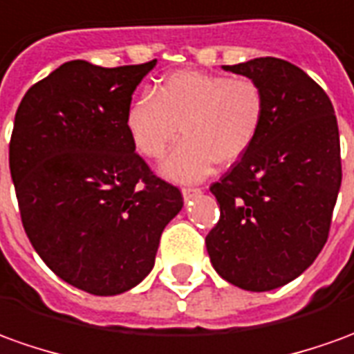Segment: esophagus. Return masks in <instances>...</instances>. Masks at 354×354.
<instances>
[{"instance_id":"1","label":"esophagus","mask_w":354,"mask_h":354,"mask_svg":"<svg viewBox=\"0 0 354 354\" xmlns=\"http://www.w3.org/2000/svg\"><path fill=\"white\" fill-rule=\"evenodd\" d=\"M201 192L202 189H198V187H183V196H185V201H189V198L201 194Z\"/></svg>"}]
</instances>
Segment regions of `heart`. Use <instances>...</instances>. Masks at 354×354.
<instances>
[{"label": "heart", "instance_id": "1", "mask_svg": "<svg viewBox=\"0 0 354 354\" xmlns=\"http://www.w3.org/2000/svg\"><path fill=\"white\" fill-rule=\"evenodd\" d=\"M268 115L262 84L202 71H177L136 98L125 113L135 150L148 160L162 158L181 133V142L163 162L173 181H201L214 167L231 165L254 146Z\"/></svg>", "mask_w": 354, "mask_h": 354}]
</instances>
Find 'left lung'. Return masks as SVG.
Wrapping results in <instances>:
<instances>
[{
  "label": "left lung",
  "instance_id": "left-lung-1",
  "mask_svg": "<svg viewBox=\"0 0 354 354\" xmlns=\"http://www.w3.org/2000/svg\"><path fill=\"white\" fill-rule=\"evenodd\" d=\"M223 69L262 84L268 115L254 146L209 187L219 219L206 248L225 281L260 293L299 277L328 241L339 129L328 94L293 63L258 57Z\"/></svg>",
  "mask_w": 354,
  "mask_h": 354
}]
</instances>
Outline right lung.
Instances as JSON below:
<instances>
[{"mask_svg": "<svg viewBox=\"0 0 354 354\" xmlns=\"http://www.w3.org/2000/svg\"><path fill=\"white\" fill-rule=\"evenodd\" d=\"M153 65L67 61L15 113L9 167L26 237L53 274L86 293L140 283L183 208L181 191L148 167L125 127Z\"/></svg>", "mask_w": 354, "mask_h": 354, "instance_id": "1", "label": "right lung"}]
</instances>
